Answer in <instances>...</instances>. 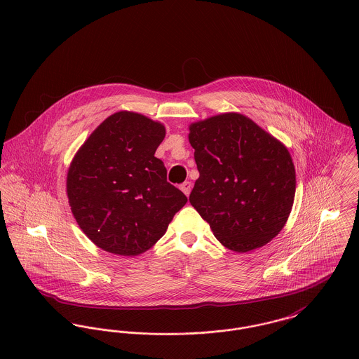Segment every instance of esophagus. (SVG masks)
Instances as JSON below:
<instances>
[{
  "mask_svg": "<svg viewBox=\"0 0 359 359\" xmlns=\"http://www.w3.org/2000/svg\"><path fill=\"white\" fill-rule=\"evenodd\" d=\"M180 188H181V191H182V192H184L187 196H189V194H191V189H192V184H191L189 181H185V182H184V184H182Z\"/></svg>",
  "mask_w": 359,
  "mask_h": 359,
  "instance_id": "esophagus-1",
  "label": "esophagus"
}]
</instances>
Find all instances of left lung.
Segmentation results:
<instances>
[{"label":"left lung","mask_w":359,"mask_h":359,"mask_svg":"<svg viewBox=\"0 0 359 359\" xmlns=\"http://www.w3.org/2000/svg\"><path fill=\"white\" fill-rule=\"evenodd\" d=\"M199 178L189 202L229 250L266 245L285 226L296 194L286 147L239 113L189 126Z\"/></svg>","instance_id":"obj_1"}]
</instances>
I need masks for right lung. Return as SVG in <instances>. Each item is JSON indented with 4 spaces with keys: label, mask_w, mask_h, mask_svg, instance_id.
<instances>
[{
    "label": "right lung",
    "mask_w": 359,
    "mask_h": 359,
    "mask_svg": "<svg viewBox=\"0 0 359 359\" xmlns=\"http://www.w3.org/2000/svg\"><path fill=\"white\" fill-rule=\"evenodd\" d=\"M163 124L140 113L109 116L74 156L67 198L83 232L104 252L138 256L165 233L187 196L154 157Z\"/></svg>",
    "instance_id": "right-lung-1"
}]
</instances>
